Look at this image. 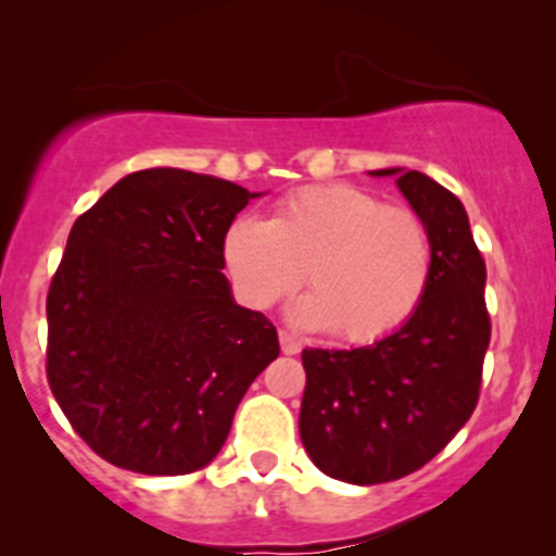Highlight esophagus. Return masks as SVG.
I'll use <instances>...</instances> for the list:
<instances>
[{"instance_id": "obj_1", "label": "esophagus", "mask_w": 556, "mask_h": 556, "mask_svg": "<svg viewBox=\"0 0 556 556\" xmlns=\"http://www.w3.org/2000/svg\"><path fill=\"white\" fill-rule=\"evenodd\" d=\"M279 349H282L285 356H293V354H299V351H302V342L295 340L290 331H279Z\"/></svg>"}]
</instances>
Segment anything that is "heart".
Returning a JSON list of instances; mask_svg holds the SVG:
<instances>
[{"instance_id":"heart-1","label":"heart","mask_w":556,"mask_h":556,"mask_svg":"<svg viewBox=\"0 0 556 556\" xmlns=\"http://www.w3.org/2000/svg\"><path fill=\"white\" fill-rule=\"evenodd\" d=\"M225 263L254 309L288 299L307 271L299 320L365 345L401 329L419 307L433 271V238L414 207L387 205L354 184L313 186L285 197L268 222H232Z\"/></svg>"}]
</instances>
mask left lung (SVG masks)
<instances>
[{
	"label": "left lung",
	"instance_id": "1",
	"mask_svg": "<svg viewBox=\"0 0 556 556\" xmlns=\"http://www.w3.org/2000/svg\"><path fill=\"white\" fill-rule=\"evenodd\" d=\"M372 175H397L433 238V271L412 318L383 340L302 351L304 450L354 485L401 480L447 447L475 412L491 342L485 261L458 197L417 169Z\"/></svg>",
	"mask_w": 556,
	"mask_h": 556
}]
</instances>
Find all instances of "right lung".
Masks as SVG:
<instances>
[{"label":"right lung","mask_w":556,"mask_h":556,"mask_svg":"<svg viewBox=\"0 0 556 556\" xmlns=\"http://www.w3.org/2000/svg\"><path fill=\"white\" fill-rule=\"evenodd\" d=\"M257 194L155 167L74 222L51 277L46 376L67 422L109 464L189 475L216 458L277 329L232 302L225 232Z\"/></svg>","instance_id":"1"}]
</instances>
